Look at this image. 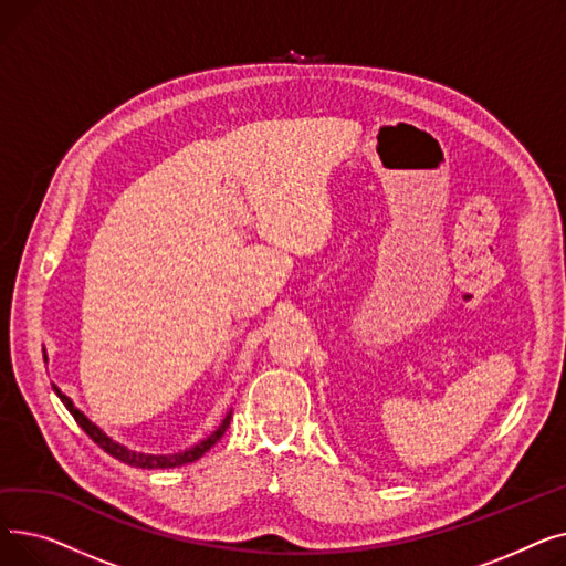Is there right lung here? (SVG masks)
I'll return each instance as SVG.
<instances>
[{"instance_id":"obj_1","label":"right lung","mask_w":566,"mask_h":566,"mask_svg":"<svg viewBox=\"0 0 566 566\" xmlns=\"http://www.w3.org/2000/svg\"><path fill=\"white\" fill-rule=\"evenodd\" d=\"M43 358H45V363H48V355H45V348H43ZM52 390H54V395L62 399V403L69 408V412L73 415L75 418V422L82 427V431L92 438L98 448H103L107 454H112L114 459H118V461H124V463H128V465H135V468H176V465H186V463H192V461H197L199 457H203L208 450L213 448V444L224 436V431L229 429V422H231V410L224 415V420L220 422V427L211 433V436H206L203 440H199L197 444H192V448H188V450H181V452H174V454H146V452H135V450H130V448H126V444H122V442H116V440H112L101 427H96L92 420L86 418V415L73 403V399L71 397H66L62 390L56 388V385L52 382Z\"/></svg>"}]
</instances>
